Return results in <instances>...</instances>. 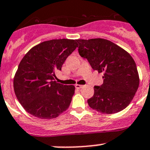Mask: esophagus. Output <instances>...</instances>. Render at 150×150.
Masks as SVG:
<instances>
[{"instance_id": "1", "label": "esophagus", "mask_w": 150, "mask_h": 150, "mask_svg": "<svg viewBox=\"0 0 150 150\" xmlns=\"http://www.w3.org/2000/svg\"><path fill=\"white\" fill-rule=\"evenodd\" d=\"M75 86V88L78 89H81V88L83 87V86H82V85H79V84H76Z\"/></svg>"}]
</instances>
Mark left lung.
<instances>
[{
  "label": "left lung",
  "mask_w": 150,
  "mask_h": 150,
  "mask_svg": "<svg viewBox=\"0 0 150 150\" xmlns=\"http://www.w3.org/2000/svg\"><path fill=\"white\" fill-rule=\"evenodd\" d=\"M78 52L92 69L104 74L103 84L94 86L88 104L104 114H114L131 103L139 85L137 67L127 51L102 38L78 39Z\"/></svg>",
  "instance_id": "obj_1"
}]
</instances>
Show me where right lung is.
<instances>
[{
	"label": "right lung",
	"instance_id": "add662e5",
	"mask_svg": "<svg viewBox=\"0 0 150 150\" xmlns=\"http://www.w3.org/2000/svg\"><path fill=\"white\" fill-rule=\"evenodd\" d=\"M78 47L76 40L56 39L32 48L13 78L16 98L25 110L40 119L58 117L69 107L75 86L58 83L55 72Z\"/></svg>",
	"mask_w": 150,
	"mask_h": 150
}]
</instances>
